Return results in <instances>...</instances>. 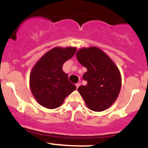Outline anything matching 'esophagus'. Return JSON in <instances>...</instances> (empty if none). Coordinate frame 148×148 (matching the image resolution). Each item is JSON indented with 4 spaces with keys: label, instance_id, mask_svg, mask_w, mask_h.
<instances>
[{
    "label": "esophagus",
    "instance_id": "1",
    "mask_svg": "<svg viewBox=\"0 0 148 148\" xmlns=\"http://www.w3.org/2000/svg\"><path fill=\"white\" fill-rule=\"evenodd\" d=\"M80 85H81V84H80V83H78V84H76V88H79V86H80Z\"/></svg>",
    "mask_w": 148,
    "mask_h": 148
}]
</instances>
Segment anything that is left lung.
<instances>
[{
  "mask_svg": "<svg viewBox=\"0 0 148 148\" xmlns=\"http://www.w3.org/2000/svg\"><path fill=\"white\" fill-rule=\"evenodd\" d=\"M76 56L79 63L88 69L83 76L87 85L78 88L86 106L96 112L108 109L116 101L121 89L122 77L118 67L97 47H83Z\"/></svg>",
  "mask_w": 148,
  "mask_h": 148,
  "instance_id": "left-lung-1",
  "label": "left lung"
}]
</instances>
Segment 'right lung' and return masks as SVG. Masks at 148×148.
<instances>
[{
	"label": "right lung",
	"instance_id": "1",
	"mask_svg": "<svg viewBox=\"0 0 148 148\" xmlns=\"http://www.w3.org/2000/svg\"><path fill=\"white\" fill-rule=\"evenodd\" d=\"M76 47H54L39 59L30 74V88L37 101L45 108L60 106L69 94L76 89L62 71V65L75 54Z\"/></svg>",
	"mask_w": 148,
	"mask_h": 148
}]
</instances>
